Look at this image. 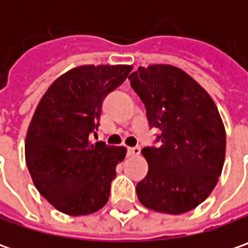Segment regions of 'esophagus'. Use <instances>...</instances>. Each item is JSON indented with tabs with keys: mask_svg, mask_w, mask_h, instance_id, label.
<instances>
[{
	"mask_svg": "<svg viewBox=\"0 0 248 248\" xmlns=\"http://www.w3.org/2000/svg\"><path fill=\"white\" fill-rule=\"evenodd\" d=\"M139 153H140L139 146H129V148H127V155L128 156H138Z\"/></svg>",
	"mask_w": 248,
	"mask_h": 248,
	"instance_id": "1",
	"label": "esophagus"
}]
</instances>
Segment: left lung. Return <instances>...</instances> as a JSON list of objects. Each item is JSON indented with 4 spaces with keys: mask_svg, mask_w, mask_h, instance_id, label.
<instances>
[{
    "mask_svg": "<svg viewBox=\"0 0 248 248\" xmlns=\"http://www.w3.org/2000/svg\"><path fill=\"white\" fill-rule=\"evenodd\" d=\"M128 80L150 128L161 131L158 148L142 149L149 171L137 185L139 202L157 213H187L210 196L224 167L226 135L214 100L170 64L139 67Z\"/></svg>",
    "mask_w": 248,
    "mask_h": 248,
    "instance_id": "obj_1",
    "label": "left lung"
}]
</instances>
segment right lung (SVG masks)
Segmentation results:
<instances>
[{
    "label": "right lung",
    "mask_w": 248,
    "mask_h": 248,
    "mask_svg": "<svg viewBox=\"0 0 248 248\" xmlns=\"http://www.w3.org/2000/svg\"><path fill=\"white\" fill-rule=\"evenodd\" d=\"M131 66H80L44 93L29 125L24 155L37 190L67 215H87L108 203L116 166L125 148L91 142L102 103L121 85Z\"/></svg>",
    "instance_id": "1"
}]
</instances>
